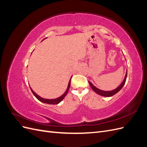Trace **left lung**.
Segmentation results:
<instances>
[{
  "instance_id": "left-lung-1",
  "label": "left lung",
  "mask_w": 147,
  "mask_h": 147,
  "mask_svg": "<svg viewBox=\"0 0 147 147\" xmlns=\"http://www.w3.org/2000/svg\"><path fill=\"white\" fill-rule=\"evenodd\" d=\"M126 77H127V70H126V72L125 77H124V78L123 80V81L122 82V83L120 84L117 88H115V90H113L112 91L101 90H100V89L96 88L94 85H93L92 83L90 82V81H88V82H89V84H90V86L91 87L92 90L94 91L95 92H96L97 94H99V95L102 96H104V97H110V96H112L115 95V94H117V93L118 91H119L120 90H121V88L123 87L124 84H125V82H126Z\"/></svg>"
}]
</instances>
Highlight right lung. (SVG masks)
I'll list each match as a JSON object with an SVG mask.
<instances>
[{"instance_id": "1", "label": "right lung", "mask_w": 147, "mask_h": 147, "mask_svg": "<svg viewBox=\"0 0 147 147\" xmlns=\"http://www.w3.org/2000/svg\"><path fill=\"white\" fill-rule=\"evenodd\" d=\"M45 39V38H44ZM71 78H72V77H71ZM71 78L70 79V80L69 82V84H68V86H67V90L66 91L64 92V94L63 95H61L60 97H57V98H56V99H44L43 98V97H40V96H38V94H37L36 93H35L33 90L32 89L30 88V90L31 91H32V92L33 93V94L35 96V97H36V98L40 100V102H43V103H45V104H52V105H55V104H58L59 103H60V102L63 100L64 99V97H65V96L67 95V92L69 91V90L70 88V80H71ZM30 86V85H29Z\"/></svg>"}]
</instances>
